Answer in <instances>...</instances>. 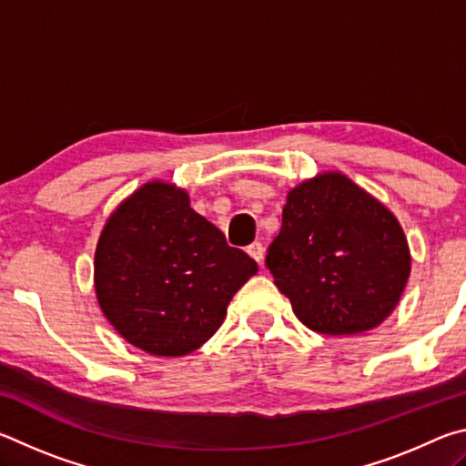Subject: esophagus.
Masks as SVG:
<instances>
[{"label":"esophagus","mask_w":466,"mask_h":466,"mask_svg":"<svg viewBox=\"0 0 466 466\" xmlns=\"http://www.w3.org/2000/svg\"><path fill=\"white\" fill-rule=\"evenodd\" d=\"M247 252L248 255L255 258V261L258 263V265H263V258H265V247L261 242H252V244H248L247 247Z\"/></svg>","instance_id":"1"}]
</instances>
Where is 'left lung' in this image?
Returning <instances> with one entry per match:
<instances>
[{
	"label": "left lung",
	"instance_id": "8db88e82",
	"mask_svg": "<svg viewBox=\"0 0 466 466\" xmlns=\"http://www.w3.org/2000/svg\"><path fill=\"white\" fill-rule=\"evenodd\" d=\"M265 265L302 325L358 335L399 304L411 255L403 228L380 201L325 172L289 191Z\"/></svg>",
	"mask_w": 466,
	"mask_h": 466
}]
</instances>
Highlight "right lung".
<instances>
[{"label": "right lung", "mask_w": 466, "mask_h": 466, "mask_svg": "<svg viewBox=\"0 0 466 466\" xmlns=\"http://www.w3.org/2000/svg\"><path fill=\"white\" fill-rule=\"evenodd\" d=\"M258 271L160 180L133 193L105 226L94 257L98 304L123 339L152 356H187L216 333L232 296Z\"/></svg>", "instance_id": "right-lung-1"}]
</instances>
